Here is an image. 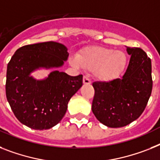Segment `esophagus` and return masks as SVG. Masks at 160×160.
<instances>
[{
    "label": "esophagus",
    "instance_id": "obj_1",
    "mask_svg": "<svg viewBox=\"0 0 160 160\" xmlns=\"http://www.w3.org/2000/svg\"><path fill=\"white\" fill-rule=\"evenodd\" d=\"M83 83L84 84H87V85H89L92 83V81H91V79L88 77V76H84L83 77Z\"/></svg>",
    "mask_w": 160,
    "mask_h": 160
}]
</instances>
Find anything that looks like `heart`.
Instances as JSON below:
<instances>
[{
    "label": "heart",
    "instance_id": "1",
    "mask_svg": "<svg viewBox=\"0 0 160 160\" xmlns=\"http://www.w3.org/2000/svg\"><path fill=\"white\" fill-rule=\"evenodd\" d=\"M71 64L81 65L90 71L96 70V77L101 81H111L119 76L128 62V56L123 51L104 47H92L83 51L72 58Z\"/></svg>",
    "mask_w": 160,
    "mask_h": 160
}]
</instances>
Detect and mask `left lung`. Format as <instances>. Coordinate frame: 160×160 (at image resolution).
I'll return each mask as SVG.
<instances>
[{"label": "left lung", "instance_id": "8db88e82", "mask_svg": "<svg viewBox=\"0 0 160 160\" xmlns=\"http://www.w3.org/2000/svg\"><path fill=\"white\" fill-rule=\"evenodd\" d=\"M131 55L121 78L95 82L92 109L96 118L109 128L127 126L139 118L152 92L151 60L138 47H127Z\"/></svg>", "mask_w": 160, "mask_h": 160}]
</instances>
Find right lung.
<instances>
[{
  "mask_svg": "<svg viewBox=\"0 0 160 160\" xmlns=\"http://www.w3.org/2000/svg\"><path fill=\"white\" fill-rule=\"evenodd\" d=\"M68 56L67 47L55 42L23 46L12 56L6 72V98L23 124L43 130L63 118L68 101L82 86V75L72 77L55 70L36 80L30 73L40 68L61 67Z\"/></svg>",
  "mask_w": 160,
  "mask_h": 160,
  "instance_id": "obj_1",
  "label": "right lung"
}]
</instances>
